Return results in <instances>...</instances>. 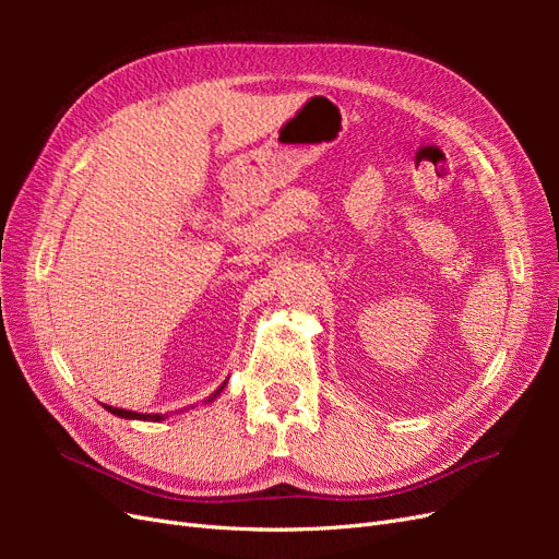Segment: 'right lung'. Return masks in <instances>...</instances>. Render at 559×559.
<instances>
[{"label": "right lung", "mask_w": 559, "mask_h": 559, "mask_svg": "<svg viewBox=\"0 0 559 559\" xmlns=\"http://www.w3.org/2000/svg\"><path fill=\"white\" fill-rule=\"evenodd\" d=\"M226 384V382H224ZM224 384L216 389V392L207 399V401H214L216 396H218V392H222L224 389ZM105 408L109 411V413H114L116 417H126V419H148V421H160V419H165L167 415H160V413H156V415H148V413H134V411H126V408H114V405H105ZM177 413V411H175Z\"/></svg>", "instance_id": "1"}]
</instances>
